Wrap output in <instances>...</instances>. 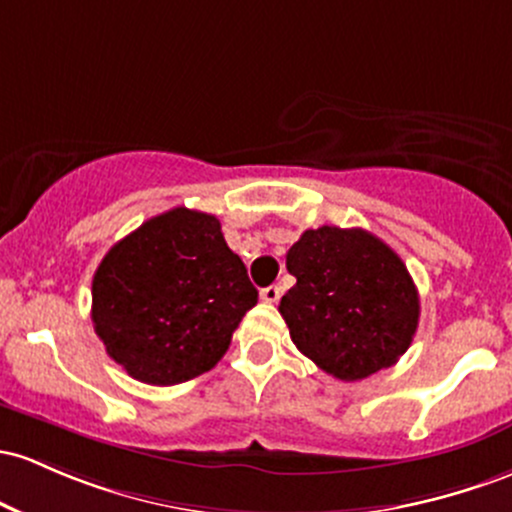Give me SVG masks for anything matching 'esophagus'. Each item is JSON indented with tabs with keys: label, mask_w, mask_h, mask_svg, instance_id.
I'll return each instance as SVG.
<instances>
[{
	"label": "esophagus",
	"mask_w": 512,
	"mask_h": 512,
	"mask_svg": "<svg viewBox=\"0 0 512 512\" xmlns=\"http://www.w3.org/2000/svg\"><path fill=\"white\" fill-rule=\"evenodd\" d=\"M260 299L265 303H277L279 299H282V286H277V284L265 286V289L260 291Z\"/></svg>",
	"instance_id": "esophagus-1"
}]
</instances>
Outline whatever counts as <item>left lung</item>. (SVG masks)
Returning a JSON list of instances; mask_svg holds the SVG:
<instances>
[{
    "mask_svg": "<svg viewBox=\"0 0 512 512\" xmlns=\"http://www.w3.org/2000/svg\"><path fill=\"white\" fill-rule=\"evenodd\" d=\"M296 286L282 296L294 345L325 374L367 379L411 347L420 299L389 245L362 228L306 230L286 252Z\"/></svg>",
    "mask_w": 512,
    "mask_h": 512,
    "instance_id": "1",
    "label": "left lung"
}]
</instances>
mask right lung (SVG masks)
<instances>
[{"label":"right lung","mask_w":512,"mask_h":512,"mask_svg":"<svg viewBox=\"0 0 512 512\" xmlns=\"http://www.w3.org/2000/svg\"><path fill=\"white\" fill-rule=\"evenodd\" d=\"M255 303L257 289L218 218L184 206L119 240L92 279L99 340L133 379L153 386L216 367Z\"/></svg>","instance_id":"add662e5"}]
</instances>
